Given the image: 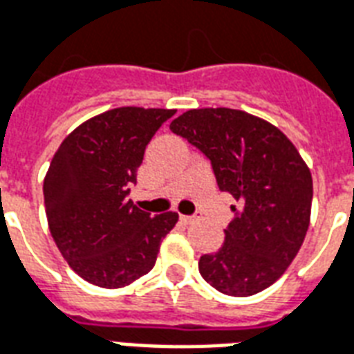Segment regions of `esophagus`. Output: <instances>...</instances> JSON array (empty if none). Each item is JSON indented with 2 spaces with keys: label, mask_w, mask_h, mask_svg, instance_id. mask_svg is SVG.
<instances>
[{
  "label": "esophagus",
  "mask_w": 354,
  "mask_h": 354,
  "mask_svg": "<svg viewBox=\"0 0 354 354\" xmlns=\"http://www.w3.org/2000/svg\"><path fill=\"white\" fill-rule=\"evenodd\" d=\"M180 219L184 221V223H195V221H198L201 219V214H193V216H180Z\"/></svg>",
  "instance_id": "1"
}]
</instances>
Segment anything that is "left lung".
Masks as SVG:
<instances>
[{"label":"left lung","mask_w":354,"mask_h":354,"mask_svg":"<svg viewBox=\"0 0 354 354\" xmlns=\"http://www.w3.org/2000/svg\"><path fill=\"white\" fill-rule=\"evenodd\" d=\"M170 131L210 159L217 187L232 195L234 219L198 272L229 297H251L283 276L310 227L313 182L295 144L261 118L234 109H195Z\"/></svg>","instance_id":"8db88e82"}]
</instances>
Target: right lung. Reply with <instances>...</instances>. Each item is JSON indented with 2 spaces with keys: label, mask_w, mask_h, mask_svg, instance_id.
Masks as SVG:
<instances>
[{
  "label": "right lung",
  "mask_w": 354,
  "mask_h": 354,
  "mask_svg": "<svg viewBox=\"0 0 354 354\" xmlns=\"http://www.w3.org/2000/svg\"><path fill=\"white\" fill-rule=\"evenodd\" d=\"M176 111L122 106L91 118L59 144L44 176L52 238L78 276L120 289L153 268L176 212L137 208L129 198L144 150Z\"/></svg>",
  "instance_id": "obj_1"
}]
</instances>
